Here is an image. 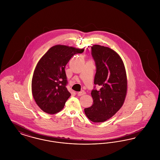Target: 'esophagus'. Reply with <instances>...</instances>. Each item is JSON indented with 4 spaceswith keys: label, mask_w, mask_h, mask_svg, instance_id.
I'll use <instances>...</instances> for the list:
<instances>
[{
    "label": "esophagus",
    "mask_w": 160,
    "mask_h": 160,
    "mask_svg": "<svg viewBox=\"0 0 160 160\" xmlns=\"http://www.w3.org/2000/svg\"><path fill=\"white\" fill-rule=\"evenodd\" d=\"M77 95H78V96H82V95H84V94L86 93V92L84 91H82L78 92H77Z\"/></svg>",
    "instance_id": "esophagus-1"
}]
</instances>
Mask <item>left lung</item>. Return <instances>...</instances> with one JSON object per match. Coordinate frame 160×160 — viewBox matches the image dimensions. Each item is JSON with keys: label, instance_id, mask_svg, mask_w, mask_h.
Returning a JSON list of instances; mask_svg holds the SVG:
<instances>
[{"label": "left lung", "instance_id": "left-lung-1", "mask_svg": "<svg viewBox=\"0 0 160 160\" xmlns=\"http://www.w3.org/2000/svg\"><path fill=\"white\" fill-rule=\"evenodd\" d=\"M91 54L96 65L94 84L91 92L93 100L91 107L84 113L93 122H102L112 118L121 108L127 91L125 68L121 57L112 49L99 45L91 48Z\"/></svg>", "mask_w": 160, "mask_h": 160}]
</instances>
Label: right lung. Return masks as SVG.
<instances>
[{"label":"right lung","instance_id":"add662e5","mask_svg":"<svg viewBox=\"0 0 160 160\" xmlns=\"http://www.w3.org/2000/svg\"><path fill=\"white\" fill-rule=\"evenodd\" d=\"M84 49L56 45L51 47L41 58L34 70L32 80L33 98L44 112L54 114L64 107L71 96L65 68L76 54Z\"/></svg>","mask_w":160,"mask_h":160}]
</instances>
